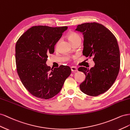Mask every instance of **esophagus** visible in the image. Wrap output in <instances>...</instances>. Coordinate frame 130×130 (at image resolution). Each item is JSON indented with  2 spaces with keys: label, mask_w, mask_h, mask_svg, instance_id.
Segmentation results:
<instances>
[{
  "label": "esophagus",
  "mask_w": 130,
  "mask_h": 130,
  "mask_svg": "<svg viewBox=\"0 0 130 130\" xmlns=\"http://www.w3.org/2000/svg\"><path fill=\"white\" fill-rule=\"evenodd\" d=\"M71 70H72V72H77V68L76 67H72Z\"/></svg>",
  "instance_id": "1"
}]
</instances>
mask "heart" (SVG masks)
<instances>
[{
    "mask_svg": "<svg viewBox=\"0 0 130 130\" xmlns=\"http://www.w3.org/2000/svg\"><path fill=\"white\" fill-rule=\"evenodd\" d=\"M79 37H80L79 35H78L77 34L75 33V32H71V33H70L68 35V39L70 42L75 40V39H76L77 38H79ZM57 45H58V43L57 44L56 46H57Z\"/></svg>",
    "mask_w": 130,
    "mask_h": 130,
    "instance_id": "b5f03b06",
    "label": "heart"
}]
</instances>
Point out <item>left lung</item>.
<instances>
[{
	"instance_id": "1",
	"label": "left lung",
	"mask_w": 130,
	"mask_h": 130,
	"mask_svg": "<svg viewBox=\"0 0 130 130\" xmlns=\"http://www.w3.org/2000/svg\"><path fill=\"white\" fill-rule=\"evenodd\" d=\"M75 30L84 35L83 55L93 56L95 63L90 69L83 67L78 69L86 75L80 88L87 95L98 96L111 87L118 75L120 57L117 40L108 29L95 22L78 25Z\"/></svg>"
}]
</instances>
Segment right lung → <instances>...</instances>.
Returning <instances> with one entry per match:
<instances>
[{"label": "right lung", "mask_w": 130, "mask_h": 130, "mask_svg": "<svg viewBox=\"0 0 130 130\" xmlns=\"http://www.w3.org/2000/svg\"><path fill=\"white\" fill-rule=\"evenodd\" d=\"M67 26H35L23 34L15 44V63L18 76L25 88L37 98L49 99L61 90L71 69L61 65L54 69L46 62L49 54Z\"/></svg>", "instance_id": "1"}]
</instances>
